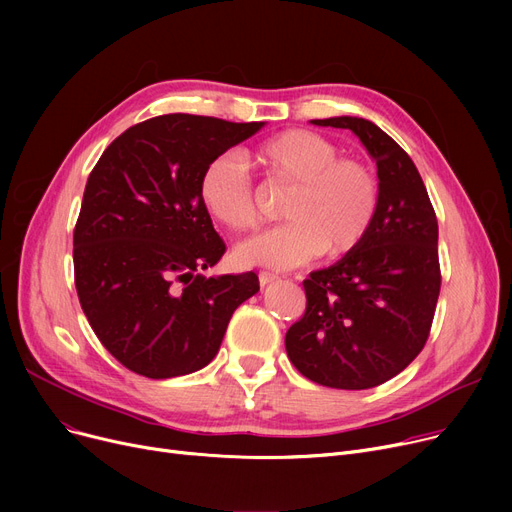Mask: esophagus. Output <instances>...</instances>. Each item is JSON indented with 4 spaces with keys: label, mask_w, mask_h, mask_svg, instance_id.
<instances>
[{
    "label": "esophagus",
    "mask_w": 512,
    "mask_h": 512,
    "mask_svg": "<svg viewBox=\"0 0 512 512\" xmlns=\"http://www.w3.org/2000/svg\"><path fill=\"white\" fill-rule=\"evenodd\" d=\"M278 280V276L276 274H270V272H259V284L261 286H267V284H272V282H276Z\"/></svg>",
    "instance_id": "obj_1"
}]
</instances>
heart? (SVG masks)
Masks as SVG:
<instances>
[{
	"label": "heart",
	"mask_w": 512,
	"mask_h": 512,
	"mask_svg": "<svg viewBox=\"0 0 512 512\" xmlns=\"http://www.w3.org/2000/svg\"><path fill=\"white\" fill-rule=\"evenodd\" d=\"M338 155L332 141L309 130H284L251 151L267 178L294 186L282 207L288 222L234 247L240 267L292 270L326 251L340 257L361 247L380 209V184L363 161ZM199 199L211 218L230 230L255 224L253 184L234 153L207 161Z\"/></svg>",
	"instance_id": "b5f03b06"
}]
</instances>
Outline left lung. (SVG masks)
<instances>
[{"label": "left lung", "instance_id": "1", "mask_svg": "<svg viewBox=\"0 0 512 512\" xmlns=\"http://www.w3.org/2000/svg\"><path fill=\"white\" fill-rule=\"evenodd\" d=\"M315 126L351 130L378 166L380 209L361 247L303 282L305 315L286 353L305 378L367 390L405 369L429 336L440 294L438 220L413 159L371 120L336 116Z\"/></svg>", "mask_w": 512, "mask_h": 512}]
</instances>
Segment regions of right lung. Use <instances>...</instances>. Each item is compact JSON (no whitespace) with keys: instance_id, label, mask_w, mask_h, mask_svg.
<instances>
[{"instance_id":"1","label":"right lung","mask_w":512,"mask_h":512,"mask_svg":"<svg viewBox=\"0 0 512 512\" xmlns=\"http://www.w3.org/2000/svg\"><path fill=\"white\" fill-rule=\"evenodd\" d=\"M265 122L168 114L130 126L93 168L74 228L80 307L101 344L151 380L203 369L253 272L205 278L226 251L199 199L207 161Z\"/></svg>"}]
</instances>
